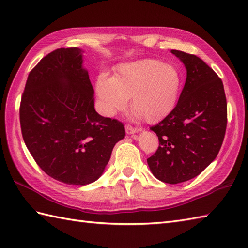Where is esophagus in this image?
<instances>
[{
  "instance_id": "esophagus-1",
  "label": "esophagus",
  "mask_w": 248,
  "mask_h": 248,
  "mask_svg": "<svg viewBox=\"0 0 248 248\" xmlns=\"http://www.w3.org/2000/svg\"><path fill=\"white\" fill-rule=\"evenodd\" d=\"M140 130H141V129H140V128H134V127H132V125H130V124L125 125V132H127V134H135V133H139Z\"/></svg>"
}]
</instances>
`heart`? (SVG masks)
Here are the masks:
<instances>
[{"instance_id":"b5f03b06","label":"heart","mask_w":248,"mask_h":248,"mask_svg":"<svg viewBox=\"0 0 248 248\" xmlns=\"http://www.w3.org/2000/svg\"><path fill=\"white\" fill-rule=\"evenodd\" d=\"M182 87V76L176 66L160 60L145 59L120 65L114 77L101 73L96 81L99 108L105 116H114L131 108L136 117L157 123L175 108Z\"/></svg>"}]
</instances>
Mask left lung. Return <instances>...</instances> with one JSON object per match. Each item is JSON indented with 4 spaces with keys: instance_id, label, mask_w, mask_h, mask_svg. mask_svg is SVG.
<instances>
[{
    "instance_id": "1",
    "label": "left lung",
    "mask_w": 248,
    "mask_h": 248,
    "mask_svg": "<svg viewBox=\"0 0 248 248\" xmlns=\"http://www.w3.org/2000/svg\"><path fill=\"white\" fill-rule=\"evenodd\" d=\"M186 69V80L170 114L151 127L159 148L147 159L162 182L177 184L198 176L217 157L227 127L223 82L198 56L171 50Z\"/></svg>"
}]
</instances>
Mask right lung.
<instances>
[{
  "label": "right lung",
  "mask_w": 248,
  "mask_h": 248,
  "mask_svg": "<svg viewBox=\"0 0 248 248\" xmlns=\"http://www.w3.org/2000/svg\"><path fill=\"white\" fill-rule=\"evenodd\" d=\"M82 53L61 48L41 59L20 103L21 132L35 162L51 178L73 186L96 181L125 135L123 123L94 109Z\"/></svg>",
  "instance_id": "obj_1"
}]
</instances>
